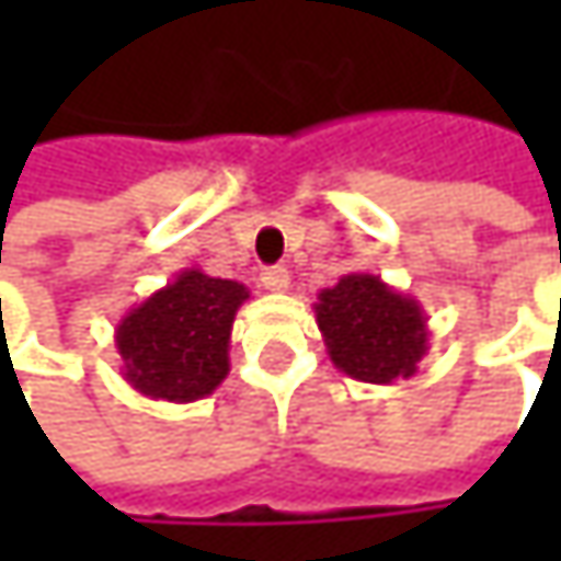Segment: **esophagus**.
Instances as JSON below:
<instances>
[{
    "label": "esophagus",
    "mask_w": 561,
    "mask_h": 561,
    "mask_svg": "<svg viewBox=\"0 0 561 561\" xmlns=\"http://www.w3.org/2000/svg\"><path fill=\"white\" fill-rule=\"evenodd\" d=\"M260 282L270 288V291H285L288 288V270H282V266H270V270H263V276Z\"/></svg>",
    "instance_id": "1"
}]
</instances>
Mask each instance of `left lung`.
<instances>
[{"label": "left lung", "instance_id": "8db88e82", "mask_svg": "<svg viewBox=\"0 0 561 561\" xmlns=\"http://www.w3.org/2000/svg\"><path fill=\"white\" fill-rule=\"evenodd\" d=\"M314 321L331 364L360 383L409 380L428 354L422 305L370 273H351L321 288Z\"/></svg>", "mask_w": 561, "mask_h": 561}]
</instances>
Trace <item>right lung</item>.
<instances>
[{"instance_id": "obj_1", "label": "right lung", "mask_w": 561, "mask_h": 561, "mask_svg": "<svg viewBox=\"0 0 561 561\" xmlns=\"http://www.w3.org/2000/svg\"><path fill=\"white\" fill-rule=\"evenodd\" d=\"M250 298L243 282L181 270L116 324L123 380L149 399L194 402L230 374V331Z\"/></svg>"}]
</instances>
